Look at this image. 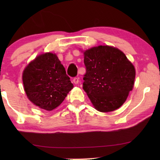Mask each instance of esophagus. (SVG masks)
Instances as JSON below:
<instances>
[{
	"mask_svg": "<svg viewBox=\"0 0 160 160\" xmlns=\"http://www.w3.org/2000/svg\"><path fill=\"white\" fill-rule=\"evenodd\" d=\"M78 82H79V78H74L73 79V82L75 84H78Z\"/></svg>",
	"mask_w": 160,
	"mask_h": 160,
	"instance_id": "1",
	"label": "esophagus"
}]
</instances>
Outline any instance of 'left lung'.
Returning a JSON list of instances; mask_svg holds the SVG:
<instances>
[{"mask_svg": "<svg viewBox=\"0 0 160 160\" xmlns=\"http://www.w3.org/2000/svg\"><path fill=\"white\" fill-rule=\"evenodd\" d=\"M82 52L87 71L83 89L94 108L100 112L119 108L134 87V65L123 52L111 46L100 45Z\"/></svg>", "mask_w": 160, "mask_h": 160, "instance_id": "8db88e82", "label": "left lung"}]
</instances>
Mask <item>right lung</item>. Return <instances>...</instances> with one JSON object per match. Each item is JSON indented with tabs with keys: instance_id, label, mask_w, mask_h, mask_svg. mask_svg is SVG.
Returning a JSON list of instances; mask_svg holds the SVG:
<instances>
[{
	"instance_id": "1",
	"label": "right lung",
	"mask_w": 160,
	"mask_h": 160,
	"mask_svg": "<svg viewBox=\"0 0 160 160\" xmlns=\"http://www.w3.org/2000/svg\"><path fill=\"white\" fill-rule=\"evenodd\" d=\"M24 90L38 108L52 111L62 103L73 88L56 54L46 52L29 62L22 72Z\"/></svg>"
}]
</instances>
